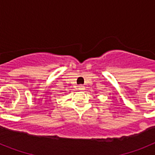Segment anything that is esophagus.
<instances>
[{"instance_id": "obj_1", "label": "esophagus", "mask_w": 155, "mask_h": 155, "mask_svg": "<svg viewBox=\"0 0 155 155\" xmlns=\"http://www.w3.org/2000/svg\"><path fill=\"white\" fill-rule=\"evenodd\" d=\"M78 88L81 90V91H82V90H84V86H83L82 84H80V85L78 86Z\"/></svg>"}]
</instances>
